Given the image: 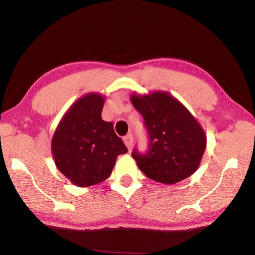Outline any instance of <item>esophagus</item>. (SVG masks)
Segmentation results:
<instances>
[{"mask_svg":"<svg viewBox=\"0 0 255 255\" xmlns=\"http://www.w3.org/2000/svg\"><path fill=\"white\" fill-rule=\"evenodd\" d=\"M124 143H125V145H126V147L128 149L131 148V146H132V135L131 133H128L127 136L124 137Z\"/></svg>","mask_w":255,"mask_h":255,"instance_id":"34e87169","label":"esophagus"}]
</instances>
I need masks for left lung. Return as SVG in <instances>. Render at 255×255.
<instances>
[{
    "instance_id": "left-lung-1",
    "label": "left lung",
    "mask_w": 255,
    "mask_h": 255,
    "mask_svg": "<svg viewBox=\"0 0 255 255\" xmlns=\"http://www.w3.org/2000/svg\"><path fill=\"white\" fill-rule=\"evenodd\" d=\"M130 101L144 119L149 136L148 152L135 158L139 170L164 184H174L195 173L204 156L207 136L182 102L165 91L131 93Z\"/></svg>"
}]
</instances>
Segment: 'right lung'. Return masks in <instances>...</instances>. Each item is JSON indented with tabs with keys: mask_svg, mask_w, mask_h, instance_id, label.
Wrapping results in <instances>:
<instances>
[{
	"mask_svg": "<svg viewBox=\"0 0 255 255\" xmlns=\"http://www.w3.org/2000/svg\"><path fill=\"white\" fill-rule=\"evenodd\" d=\"M106 97L90 92L77 99L58 123L51 138L56 167L76 187L109 178L118 155L127 153L114 124L102 120Z\"/></svg>",
	"mask_w": 255,
	"mask_h": 255,
	"instance_id": "1",
	"label": "right lung"
}]
</instances>
